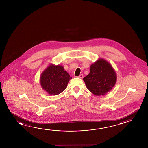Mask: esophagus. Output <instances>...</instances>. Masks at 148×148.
Listing matches in <instances>:
<instances>
[{
    "label": "esophagus",
    "mask_w": 148,
    "mask_h": 148,
    "mask_svg": "<svg viewBox=\"0 0 148 148\" xmlns=\"http://www.w3.org/2000/svg\"><path fill=\"white\" fill-rule=\"evenodd\" d=\"M83 77H84V76H83L82 74H80V75H79V76H78V77L79 78H82Z\"/></svg>",
    "instance_id": "34e87169"
}]
</instances>
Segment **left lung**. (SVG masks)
Wrapping results in <instances>:
<instances>
[{
	"label": "left lung",
	"instance_id": "left-lung-1",
	"mask_svg": "<svg viewBox=\"0 0 148 148\" xmlns=\"http://www.w3.org/2000/svg\"><path fill=\"white\" fill-rule=\"evenodd\" d=\"M83 80L88 89L93 95H104L116 84V75L112 65L100 58L91 66L89 74Z\"/></svg>",
	"mask_w": 148,
	"mask_h": 148
}]
</instances>
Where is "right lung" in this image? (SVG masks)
Wrapping results in <instances>:
<instances>
[{"label": "right lung", "mask_w": 148, "mask_h": 148, "mask_svg": "<svg viewBox=\"0 0 148 148\" xmlns=\"http://www.w3.org/2000/svg\"><path fill=\"white\" fill-rule=\"evenodd\" d=\"M71 78L62 66L51 64L42 73L40 84L42 89L49 95H55L66 89Z\"/></svg>", "instance_id": "right-lung-1"}]
</instances>
